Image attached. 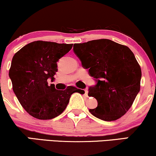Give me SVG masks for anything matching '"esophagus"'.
<instances>
[{
	"instance_id": "obj_1",
	"label": "esophagus",
	"mask_w": 156,
	"mask_h": 156,
	"mask_svg": "<svg viewBox=\"0 0 156 156\" xmlns=\"http://www.w3.org/2000/svg\"><path fill=\"white\" fill-rule=\"evenodd\" d=\"M84 91H85V96H88V90L87 89H85Z\"/></svg>"
}]
</instances>
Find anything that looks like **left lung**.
I'll use <instances>...</instances> for the list:
<instances>
[{"mask_svg": "<svg viewBox=\"0 0 156 156\" xmlns=\"http://www.w3.org/2000/svg\"><path fill=\"white\" fill-rule=\"evenodd\" d=\"M74 45V53L96 82L88 88V95L98 102L90 114L104 121L122 117L140 89L141 69L133 52L107 39Z\"/></svg>", "mask_w": 156, "mask_h": 156, "instance_id": "left-lung-1", "label": "left lung"}]
</instances>
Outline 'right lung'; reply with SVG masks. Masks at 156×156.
Wrapping results in <instances>:
<instances>
[{
  "instance_id": "obj_1",
  "label": "right lung",
  "mask_w": 156,
  "mask_h": 156,
  "mask_svg": "<svg viewBox=\"0 0 156 156\" xmlns=\"http://www.w3.org/2000/svg\"><path fill=\"white\" fill-rule=\"evenodd\" d=\"M73 44L35 41L25 45L13 57L9 78L23 108L33 117L51 119L62 114L73 93L84 90L73 86L57 90L47 80H55L58 60L71 50Z\"/></svg>"
}]
</instances>
